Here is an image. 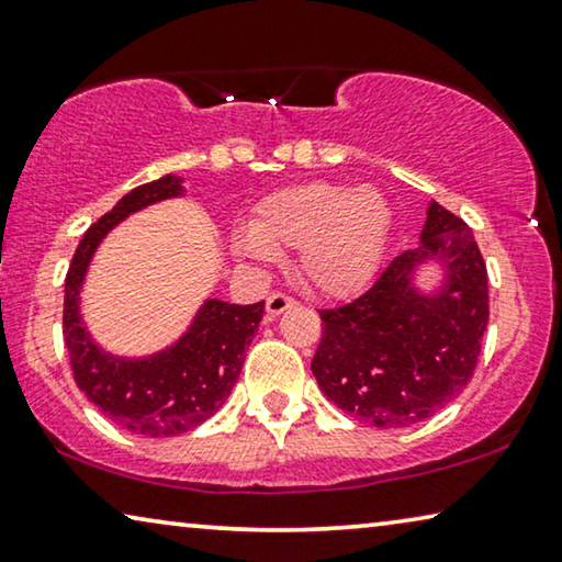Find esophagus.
I'll return each instance as SVG.
<instances>
[{
  "mask_svg": "<svg viewBox=\"0 0 562 562\" xmlns=\"http://www.w3.org/2000/svg\"><path fill=\"white\" fill-rule=\"evenodd\" d=\"M291 306H296V299L294 296H289V294H271L268 296V301H266V312H268V319H273V316H279V314H283L286 312V308H291Z\"/></svg>",
  "mask_w": 562,
  "mask_h": 562,
  "instance_id": "obj_1",
  "label": "esophagus"
}]
</instances>
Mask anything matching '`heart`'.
Returning <instances> with one entry per match:
<instances>
[{
	"label": "heart",
	"instance_id": "heart-1",
	"mask_svg": "<svg viewBox=\"0 0 562 562\" xmlns=\"http://www.w3.org/2000/svg\"><path fill=\"white\" fill-rule=\"evenodd\" d=\"M390 223V202L378 187L306 182L261 200L254 225L233 235V248L258 261L299 248L306 286L324 296H347L378 271Z\"/></svg>",
	"mask_w": 562,
	"mask_h": 562
}]
</instances>
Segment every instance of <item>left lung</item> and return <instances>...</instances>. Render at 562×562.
<instances>
[{"label": "left lung", "instance_id": "1", "mask_svg": "<svg viewBox=\"0 0 562 562\" xmlns=\"http://www.w3.org/2000/svg\"><path fill=\"white\" fill-rule=\"evenodd\" d=\"M434 257L447 271L445 286L420 295L412 271ZM319 316L312 372L337 408L378 428L430 418L469 385L490 322L486 263L474 233L430 202L420 246L393 258L362 296Z\"/></svg>", "mask_w": 562, "mask_h": 562}]
</instances>
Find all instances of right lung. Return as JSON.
Segmentation results:
<instances>
[{
    "label": "right lung",
    "instance_id": "add662e5",
    "mask_svg": "<svg viewBox=\"0 0 562 562\" xmlns=\"http://www.w3.org/2000/svg\"><path fill=\"white\" fill-rule=\"evenodd\" d=\"M180 194L182 180L172 175L134 187L111 213L88 227L65 276L63 337L76 385L119 428L151 438L198 428L221 408L263 319V301L238 306L207 299L180 341L142 360L103 352L88 335L78 304L88 263L99 243L126 215Z\"/></svg>",
    "mask_w": 562,
    "mask_h": 562
}]
</instances>
